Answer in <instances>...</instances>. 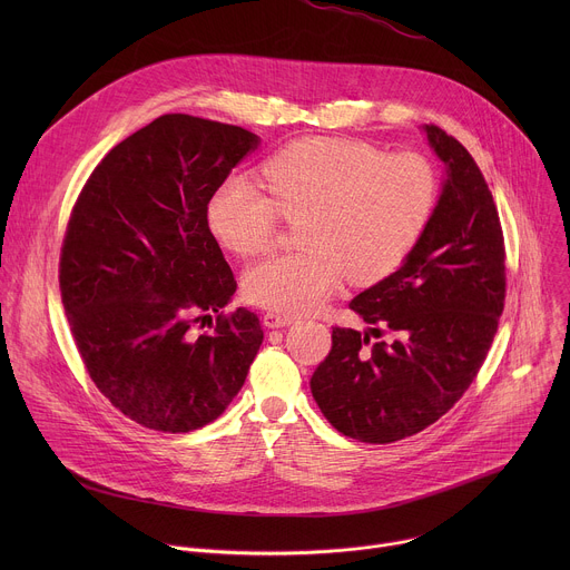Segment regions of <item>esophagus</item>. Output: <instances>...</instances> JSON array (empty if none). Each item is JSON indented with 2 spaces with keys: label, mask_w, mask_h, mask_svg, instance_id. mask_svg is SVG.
Instances as JSON below:
<instances>
[{
  "label": "esophagus",
  "mask_w": 570,
  "mask_h": 570,
  "mask_svg": "<svg viewBox=\"0 0 570 570\" xmlns=\"http://www.w3.org/2000/svg\"><path fill=\"white\" fill-rule=\"evenodd\" d=\"M293 320H295L293 315H286V313H277V311H266V313H264V324H266L268 330L288 327V324H291Z\"/></svg>",
  "instance_id": "1"
}]
</instances>
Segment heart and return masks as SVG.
Returning a JSON list of instances; mask_svg holds the SVG:
<instances>
[{"instance_id":"obj_1","label":"heart","mask_w":570,"mask_h":570,"mask_svg":"<svg viewBox=\"0 0 570 570\" xmlns=\"http://www.w3.org/2000/svg\"><path fill=\"white\" fill-rule=\"evenodd\" d=\"M268 194L229 176L207 203V223L240 257L266 253L282 218L298 220L302 250L273 255L243 279L246 295L277 313L311 311L341 279L376 284L411 257L438 200L440 178L420 153L343 137H302L262 167Z\"/></svg>"}]
</instances>
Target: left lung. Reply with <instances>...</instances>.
I'll use <instances>...</instances> for the list:
<instances>
[{"mask_svg":"<svg viewBox=\"0 0 570 570\" xmlns=\"http://www.w3.org/2000/svg\"><path fill=\"white\" fill-rule=\"evenodd\" d=\"M446 165L435 214L405 264L352 299L370 332L334 327L311 392L343 435L390 444L446 415L473 383L505 306V238L469 150L424 126ZM387 342L368 343V334Z\"/></svg>","mask_w":570,"mask_h":570,"instance_id":"8db88e82","label":"left lung"}]
</instances>
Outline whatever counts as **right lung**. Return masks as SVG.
<instances>
[{"instance_id":"add662e5","label":"right lung","mask_w":570,"mask_h":570,"mask_svg":"<svg viewBox=\"0 0 570 570\" xmlns=\"http://www.w3.org/2000/svg\"><path fill=\"white\" fill-rule=\"evenodd\" d=\"M257 144L240 126L161 115L99 161L71 207L58 282L76 350L146 429L214 422L264 341L257 313L223 311L236 279L207 223L212 194Z\"/></svg>"}]
</instances>
